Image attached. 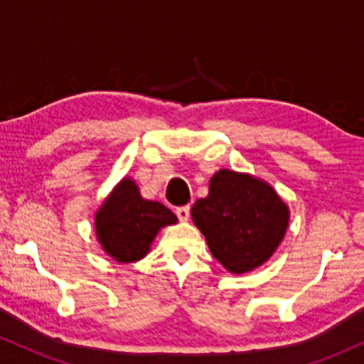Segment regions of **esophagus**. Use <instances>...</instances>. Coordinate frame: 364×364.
I'll use <instances>...</instances> for the list:
<instances>
[{"label": "esophagus", "mask_w": 364, "mask_h": 364, "mask_svg": "<svg viewBox=\"0 0 364 364\" xmlns=\"http://www.w3.org/2000/svg\"><path fill=\"white\" fill-rule=\"evenodd\" d=\"M176 215H178L179 220H188V217H190V205L178 207L176 208Z\"/></svg>", "instance_id": "34e87169"}]
</instances>
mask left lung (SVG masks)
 Instances as JSON below:
<instances>
[{
    "label": "left lung",
    "mask_w": 364,
    "mask_h": 364,
    "mask_svg": "<svg viewBox=\"0 0 364 364\" xmlns=\"http://www.w3.org/2000/svg\"><path fill=\"white\" fill-rule=\"evenodd\" d=\"M196 228L225 270L245 274L272 257L289 225V208L269 183L220 169L191 207Z\"/></svg>",
    "instance_id": "1"
}]
</instances>
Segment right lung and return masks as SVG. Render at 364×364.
<instances>
[{
	"instance_id": "obj_1",
	"label": "right lung",
	"mask_w": 364,
	"mask_h": 364,
	"mask_svg": "<svg viewBox=\"0 0 364 364\" xmlns=\"http://www.w3.org/2000/svg\"><path fill=\"white\" fill-rule=\"evenodd\" d=\"M178 217L159 202L141 198L132 178H123L95 214V232L102 250L119 263L139 262L164 225Z\"/></svg>"
}]
</instances>
